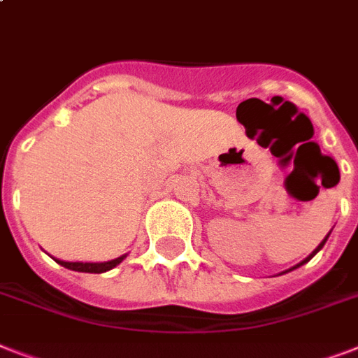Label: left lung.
<instances>
[{
	"label": "left lung",
	"instance_id": "8db88e82",
	"mask_svg": "<svg viewBox=\"0 0 358 358\" xmlns=\"http://www.w3.org/2000/svg\"><path fill=\"white\" fill-rule=\"evenodd\" d=\"M327 238H329V234H327V236H325V239H323V241H322V243H320V245H317V249H316V250H314V252H312V255H310V256H308V258H305V260H303V262H301V264H297V266H295V267H299V266H303V264H306V262H308V260H310V258H312V256H314V255H316V252H317V250H320V249H322V247H323V245H325V241H327ZM295 267H294V269H295Z\"/></svg>",
	"mask_w": 358,
	"mask_h": 358
}]
</instances>
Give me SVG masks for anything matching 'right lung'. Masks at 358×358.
Returning a JSON list of instances; mask_svg holds the SVG:
<instances>
[{"label":"right lung","mask_w":358,"mask_h":358,"mask_svg":"<svg viewBox=\"0 0 358 358\" xmlns=\"http://www.w3.org/2000/svg\"><path fill=\"white\" fill-rule=\"evenodd\" d=\"M124 260V256L120 258H115L111 262H102V264H83V262H63V260H55L57 264H61L66 269H72V271H81V273H103L113 269L115 266H119L120 262Z\"/></svg>","instance_id":"1"}]
</instances>
